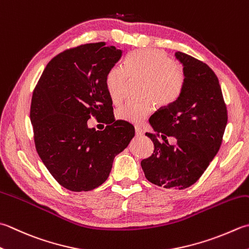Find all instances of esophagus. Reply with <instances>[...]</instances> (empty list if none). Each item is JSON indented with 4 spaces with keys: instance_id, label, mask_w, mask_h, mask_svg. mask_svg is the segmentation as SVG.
I'll use <instances>...</instances> for the list:
<instances>
[{
    "instance_id": "34e87169",
    "label": "esophagus",
    "mask_w": 249,
    "mask_h": 249,
    "mask_svg": "<svg viewBox=\"0 0 249 249\" xmlns=\"http://www.w3.org/2000/svg\"><path fill=\"white\" fill-rule=\"evenodd\" d=\"M135 131H136V135H137V136H142L143 135V130H142V128L139 127V126H136Z\"/></svg>"
}]
</instances>
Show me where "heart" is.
Masks as SVG:
<instances>
[{
    "label": "heart",
    "instance_id": "b5f03b06",
    "mask_svg": "<svg viewBox=\"0 0 249 249\" xmlns=\"http://www.w3.org/2000/svg\"><path fill=\"white\" fill-rule=\"evenodd\" d=\"M130 79H142L143 97L150 98L142 102H126L116 110L122 121L140 124L152 113L153 101L160 107L174 104L181 94L184 84L183 71L174 61L159 51H137L129 53L125 66L115 65L106 77V87L111 100L119 104L124 98Z\"/></svg>",
    "mask_w": 249,
    "mask_h": 249
}]
</instances>
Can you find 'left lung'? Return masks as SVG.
<instances>
[{"mask_svg":"<svg viewBox=\"0 0 249 249\" xmlns=\"http://www.w3.org/2000/svg\"><path fill=\"white\" fill-rule=\"evenodd\" d=\"M184 84L178 99L158 110L149 122L157 135L145 134L154 151L141 160L144 176L163 188L186 189L196 183L220 148L228 114L219 81L206 63L177 52ZM163 141L160 143L157 135ZM173 135L175 146L166 139Z\"/></svg>","mask_w":249,"mask_h":249,"instance_id":"obj_1","label":"left lung"}]
</instances>
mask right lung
<instances>
[{
  "label": "right lung",
  "mask_w": 249,
  "mask_h": 249,
  "mask_svg": "<svg viewBox=\"0 0 249 249\" xmlns=\"http://www.w3.org/2000/svg\"><path fill=\"white\" fill-rule=\"evenodd\" d=\"M121 57V50L104 42L65 51L47 63L33 91L30 120L36 151L52 176L70 191L101 186L114 158L135 136L125 121L104 130L87 125L90 116L112 118L106 77Z\"/></svg>",
  "instance_id": "1"
}]
</instances>
